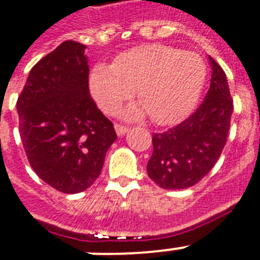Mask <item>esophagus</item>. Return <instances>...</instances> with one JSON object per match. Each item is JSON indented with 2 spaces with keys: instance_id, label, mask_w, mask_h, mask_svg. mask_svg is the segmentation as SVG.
I'll list each match as a JSON object with an SVG mask.
<instances>
[{
  "instance_id": "34e87169",
  "label": "esophagus",
  "mask_w": 260,
  "mask_h": 260,
  "mask_svg": "<svg viewBox=\"0 0 260 260\" xmlns=\"http://www.w3.org/2000/svg\"><path fill=\"white\" fill-rule=\"evenodd\" d=\"M115 129L116 134L119 135V136H124V135L129 131V128L126 125H123V124H115Z\"/></svg>"
}]
</instances>
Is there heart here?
<instances>
[{
    "label": "heart",
    "instance_id": "obj_1",
    "mask_svg": "<svg viewBox=\"0 0 260 260\" xmlns=\"http://www.w3.org/2000/svg\"><path fill=\"white\" fill-rule=\"evenodd\" d=\"M199 54L163 44L141 45L116 57L112 67L97 64L89 76L92 96L107 113H116L137 90V97L155 124H171L189 111L206 79ZM140 109L129 108L134 117Z\"/></svg>",
    "mask_w": 260,
    "mask_h": 260
}]
</instances>
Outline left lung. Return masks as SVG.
<instances>
[{"label": "left lung", "mask_w": 260, "mask_h": 260, "mask_svg": "<svg viewBox=\"0 0 260 260\" xmlns=\"http://www.w3.org/2000/svg\"><path fill=\"white\" fill-rule=\"evenodd\" d=\"M210 58L211 84L204 100L174 128L153 134L148 176L164 189H184L206 176L220 157L229 135L234 101L220 65Z\"/></svg>", "instance_id": "8db88e82"}]
</instances>
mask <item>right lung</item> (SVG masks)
<instances>
[{"instance_id": "1", "label": "right lung", "mask_w": 260, "mask_h": 260, "mask_svg": "<svg viewBox=\"0 0 260 260\" xmlns=\"http://www.w3.org/2000/svg\"><path fill=\"white\" fill-rule=\"evenodd\" d=\"M85 48L68 40L42 57L17 100L30 167L62 193L89 188L117 139L112 121L90 97Z\"/></svg>"}]
</instances>
